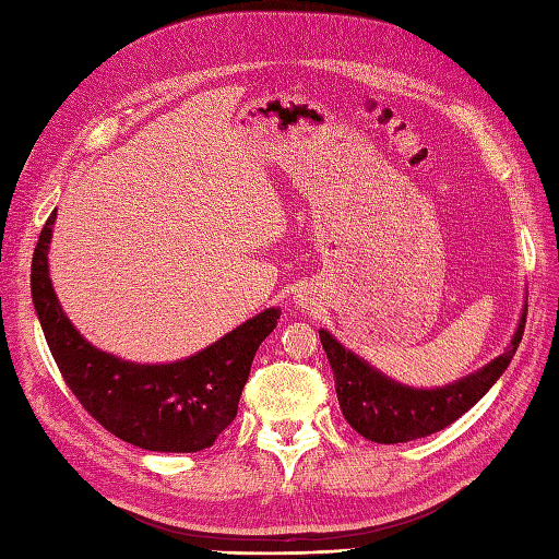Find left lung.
I'll use <instances>...</instances> for the list:
<instances>
[{
  "instance_id": "1",
  "label": "left lung",
  "mask_w": 559,
  "mask_h": 559,
  "mask_svg": "<svg viewBox=\"0 0 559 559\" xmlns=\"http://www.w3.org/2000/svg\"><path fill=\"white\" fill-rule=\"evenodd\" d=\"M526 310L528 305L521 310L516 331L504 353L483 365L480 370L432 389L396 382L360 355L346 350V346H341L326 329H319V338H322L324 353L336 377V396L343 418L348 420L355 432L377 444L411 442V439L444 430L447 425L476 406L497 379L504 374L521 336H524Z\"/></svg>"
}]
</instances>
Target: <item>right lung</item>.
Masks as SVG:
<instances>
[{
	"label": "right lung",
	"mask_w": 559,
	"mask_h": 559,
	"mask_svg": "<svg viewBox=\"0 0 559 559\" xmlns=\"http://www.w3.org/2000/svg\"><path fill=\"white\" fill-rule=\"evenodd\" d=\"M50 213L31 264L35 314L64 382L105 430L148 451L189 454L216 442L237 415L254 353L281 319V307L247 319L185 360L141 365L83 338L57 300L50 278Z\"/></svg>",
	"instance_id": "right-lung-1"
}]
</instances>
